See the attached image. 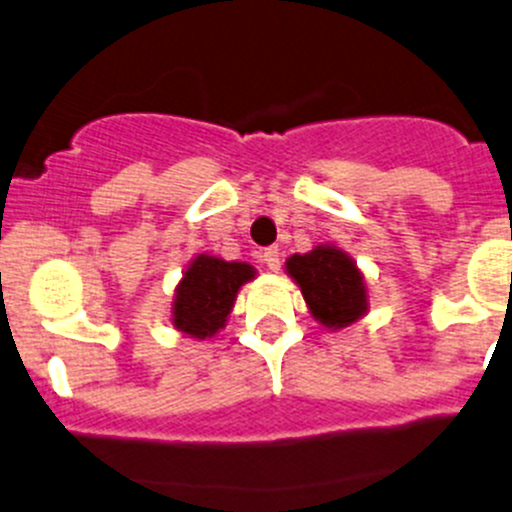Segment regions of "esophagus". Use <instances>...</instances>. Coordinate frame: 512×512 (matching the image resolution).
I'll use <instances>...</instances> for the list:
<instances>
[{"mask_svg":"<svg viewBox=\"0 0 512 512\" xmlns=\"http://www.w3.org/2000/svg\"><path fill=\"white\" fill-rule=\"evenodd\" d=\"M262 262H265L267 270L277 272L279 267H282V255H279L277 247H267V250L262 252Z\"/></svg>","mask_w":512,"mask_h":512,"instance_id":"1","label":"esophagus"}]
</instances>
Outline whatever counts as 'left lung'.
<instances>
[{"label":"left lung","instance_id":"obj_1","mask_svg":"<svg viewBox=\"0 0 512 512\" xmlns=\"http://www.w3.org/2000/svg\"><path fill=\"white\" fill-rule=\"evenodd\" d=\"M284 270L299 284L301 297L321 326L338 331L368 314L363 272L341 247L316 245L304 255L289 257Z\"/></svg>","mask_w":512,"mask_h":512}]
</instances>
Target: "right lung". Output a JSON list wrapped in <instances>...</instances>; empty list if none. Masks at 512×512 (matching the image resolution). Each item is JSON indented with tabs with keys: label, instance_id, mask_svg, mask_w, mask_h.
I'll return each instance as SVG.
<instances>
[{
	"label": "right lung",
	"instance_id": "add662e5",
	"mask_svg": "<svg viewBox=\"0 0 512 512\" xmlns=\"http://www.w3.org/2000/svg\"><path fill=\"white\" fill-rule=\"evenodd\" d=\"M255 267L228 262L208 252L196 255L176 284L171 301V324L188 338L206 341L225 328L242 284L255 279Z\"/></svg>",
	"mask_w": 512,
	"mask_h": 512
}]
</instances>
